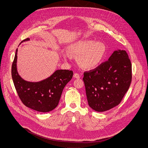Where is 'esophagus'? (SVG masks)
Segmentation results:
<instances>
[{
	"instance_id": "obj_1",
	"label": "esophagus",
	"mask_w": 148,
	"mask_h": 148,
	"mask_svg": "<svg viewBox=\"0 0 148 148\" xmlns=\"http://www.w3.org/2000/svg\"><path fill=\"white\" fill-rule=\"evenodd\" d=\"M74 77L75 78L78 79V78H80V75H79V74H78V73H75V74H74Z\"/></svg>"
}]
</instances>
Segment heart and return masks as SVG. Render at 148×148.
<instances>
[{"label":"heart","instance_id":"obj_1","mask_svg":"<svg viewBox=\"0 0 148 148\" xmlns=\"http://www.w3.org/2000/svg\"><path fill=\"white\" fill-rule=\"evenodd\" d=\"M106 51L105 46L100 41L92 40H80L71 45L69 53L71 56H77L79 65L85 69H92L98 66L102 60ZM68 58L70 56L64 54Z\"/></svg>","mask_w":148,"mask_h":148}]
</instances>
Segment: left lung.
<instances>
[{
  "mask_svg": "<svg viewBox=\"0 0 148 148\" xmlns=\"http://www.w3.org/2000/svg\"><path fill=\"white\" fill-rule=\"evenodd\" d=\"M89 106L98 112L119 105L132 81V64L125 50L115 51L108 61L84 73Z\"/></svg>",
  "mask_w": 148,
  "mask_h": 148,
  "instance_id": "left-lung-1",
  "label": "left lung"
}]
</instances>
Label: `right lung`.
<instances>
[{
  "label": "right lung",
  "instance_id": "right-lung-1",
  "mask_svg": "<svg viewBox=\"0 0 148 148\" xmlns=\"http://www.w3.org/2000/svg\"><path fill=\"white\" fill-rule=\"evenodd\" d=\"M23 40L22 42L29 40ZM17 49L12 66V77L19 98L28 108L47 112L58 104L63 89L71 79L73 71L69 70L56 71L49 78L38 82H27L21 78L16 69Z\"/></svg>",
  "mask_w": 148,
  "mask_h": 148
}]
</instances>
